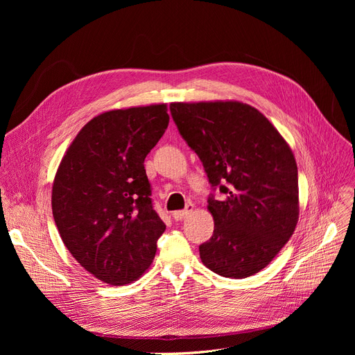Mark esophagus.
Listing matches in <instances>:
<instances>
[{"mask_svg": "<svg viewBox=\"0 0 355 355\" xmlns=\"http://www.w3.org/2000/svg\"><path fill=\"white\" fill-rule=\"evenodd\" d=\"M193 210H194V206L193 204H189L187 207H185V210H180V211H174L173 213V218L174 220H182V218H185L187 216H190L191 213H193Z\"/></svg>", "mask_w": 355, "mask_h": 355, "instance_id": "obj_1", "label": "esophagus"}]
</instances>
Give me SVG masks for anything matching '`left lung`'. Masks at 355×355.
<instances>
[{"mask_svg":"<svg viewBox=\"0 0 355 355\" xmlns=\"http://www.w3.org/2000/svg\"><path fill=\"white\" fill-rule=\"evenodd\" d=\"M173 119L225 198L200 259L214 273L243 279L265 269L300 218L297 166L289 144L256 107L239 101L173 102Z\"/></svg>","mask_w":355,"mask_h":355,"instance_id":"1","label":"left lung"}]
</instances>
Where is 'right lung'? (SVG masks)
Instances as JSON below:
<instances>
[{
	"label": "right lung",
	"mask_w": 355,
	"mask_h": 355,
	"mask_svg": "<svg viewBox=\"0 0 355 355\" xmlns=\"http://www.w3.org/2000/svg\"><path fill=\"white\" fill-rule=\"evenodd\" d=\"M166 103L112 109L90 119L63 155L51 210L64 246L109 285L135 282L165 230L144 161L170 122Z\"/></svg>",
	"instance_id": "1"
}]
</instances>
